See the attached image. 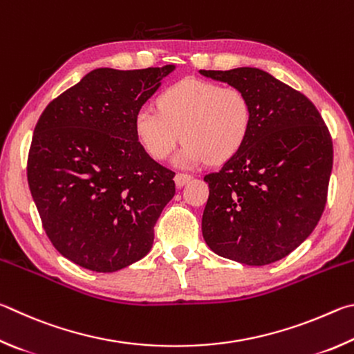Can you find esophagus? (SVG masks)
<instances>
[{"label": "esophagus", "mask_w": 354, "mask_h": 354, "mask_svg": "<svg viewBox=\"0 0 354 354\" xmlns=\"http://www.w3.org/2000/svg\"><path fill=\"white\" fill-rule=\"evenodd\" d=\"M174 180H176V185H177L178 188H182V187H185V185H187L191 180V176H189V174L177 172L176 174V178H174Z\"/></svg>", "instance_id": "34e87169"}]
</instances>
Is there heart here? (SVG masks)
<instances>
[{"instance_id":"heart-1","label":"heart","mask_w":354,"mask_h":354,"mask_svg":"<svg viewBox=\"0 0 354 354\" xmlns=\"http://www.w3.org/2000/svg\"><path fill=\"white\" fill-rule=\"evenodd\" d=\"M133 124L141 146L155 160L169 157L183 138L178 165L222 163L244 146L252 105L238 86L187 77L161 93L158 109L146 105L136 111Z\"/></svg>"}]
</instances>
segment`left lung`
Returning <instances> with one entry per match:
<instances>
[{
    "mask_svg": "<svg viewBox=\"0 0 354 354\" xmlns=\"http://www.w3.org/2000/svg\"><path fill=\"white\" fill-rule=\"evenodd\" d=\"M238 86L252 105L241 151L203 177L209 196L203 239L219 257L247 266L275 263L319 224L333 169V140L303 93L258 68L201 70Z\"/></svg>",
    "mask_w": 354,
    "mask_h": 354,
    "instance_id": "obj_1",
    "label": "left lung"
}]
</instances>
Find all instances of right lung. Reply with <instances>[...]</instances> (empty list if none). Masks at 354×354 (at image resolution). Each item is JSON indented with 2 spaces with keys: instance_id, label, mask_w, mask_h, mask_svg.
<instances>
[{
  "instance_id": "obj_1",
  "label": "right lung",
  "mask_w": 354,
  "mask_h": 354,
  "mask_svg": "<svg viewBox=\"0 0 354 354\" xmlns=\"http://www.w3.org/2000/svg\"><path fill=\"white\" fill-rule=\"evenodd\" d=\"M174 68H97L39 118L29 189L49 241L80 268L107 274L151 250L176 172L149 157L133 122Z\"/></svg>"
}]
</instances>
